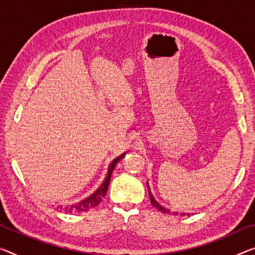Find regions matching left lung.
I'll return each instance as SVG.
<instances>
[{
    "instance_id": "obj_1",
    "label": "left lung",
    "mask_w": 255,
    "mask_h": 255,
    "mask_svg": "<svg viewBox=\"0 0 255 255\" xmlns=\"http://www.w3.org/2000/svg\"><path fill=\"white\" fill-rule=\"evenodd\" d=\"M148 190H149V188H148ZM149 197H150V203L152 204V206H155L156 209L160 211V212H163V213H172V214H175V215L178 214V212H171L170 210H167V209H165V207H164V206L158 204V203L156 202V199L154 198V196L151 195L150 191H149ZM183 215H186V213H183ZM187 215H189V214H187Z\"/></svg>"
}]
</instances>
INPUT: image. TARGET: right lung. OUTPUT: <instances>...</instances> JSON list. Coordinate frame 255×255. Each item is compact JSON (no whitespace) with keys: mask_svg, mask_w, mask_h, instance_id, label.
Returning a JSON list of instances; mask_svg holds the SVG:
<instances>
[{"mask_svg":"<svg viewBox=\"0 0 255 255\" xmlns=\"http://www.w3.org/2000/svg\"><path fill=\"white\" fill-rule=\"evenodd\" d=\"M123 156H124V154L113 160L111 166L108 167V174H107V177H106V180L95 194H92L90 197L84 199V201H82L81 203H78V204L61 207L60 211H64V212H87V211L91 210V209H93V207L99 205L101 201H103V198L106 196V194H107L109 182H111V177H112L113 171H114V168H115V165L117 164V162H119V160L123 157Z\"/></svg>","mask_w":255,"mask_h":255,"instance_id":"1","label":"right lung"}]
</instances>
